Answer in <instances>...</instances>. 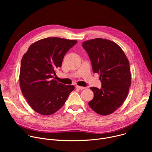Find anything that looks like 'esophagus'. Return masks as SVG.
<instances>
[{"mask_svg":"<svg viewBox=\"0 0 152 152\" xmlns=\"http://www.w3.org/2000/svg\"><path fill=\"white\" fill-rule=\"evenodd\" d=\"M76 88L77 89L80 90H83V89L85 88V87H83V86H78V85H76Z\"/></svg>","mask_w":152,"mask_h":152,"instance_id":"1","label":"esophagus"}]
</instances>
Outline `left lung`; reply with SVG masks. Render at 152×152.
<instances>
[{
    "instance_id": "8db88e82",
    "label": "left lung",
    "mask_w": 152,
    "mask_h": 152,
    "mask_svg": "<svg viewBox=\"0 0 152 152\" xmlns=\"http://www.w3.org/2000/svg\"><path fill=\"white\" fill-rule=\"evenodd\" d=\"M82 46L102 83L100 89L90 88L94 97L88 104L100 115L111 114L123 104L129 93L131 82L129 60L121 48L110 40L99 38L86 41Z\"/></svg>"
}]
</instances>
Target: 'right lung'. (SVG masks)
Returning <instances> with one entry per match:
<instances>
[{
    "label": "right lung",
    "mask_w": 152,
    "mask_h": 152,
    "mask_svg": "<svg viewBox=\"0 0 152 152\" xmlns=\"http://www.w3.org/2000/svg\"><path fill=\"white\" fill-rule=\"evenodd\" d=\"M76 40L57 37L40 39L32 44L21 59L20 84L21 92L37 113L51 115L64 104L73 85L53 79L64 56L75 46Z\"/></svg>",
    "instance_id": "right-lung-1"
}]
</instances>
